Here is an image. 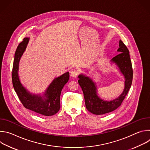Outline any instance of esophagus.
<instances>
[{
  "label": "esophagus",
  "instance_id": "34e87169",
  "mask_svg": "<svg viewBox=\"0 0 150 150\" xmlns=\"http://www.w3.org/2000/svg\"><path fill=\"white\" fill-rule=\"evenodd\" d=\"M78 75V71L76 70H74L71 72V76L73 78H76Z\"/></svg>",
  "mask_w": 150,
  "mask_h": 150
}]
</instances>
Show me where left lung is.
Segmentation results:
<instances>
[{"instance_id": "8db88e82", "label": "left lung", "mask_w": 150, "mask_h": 150, "mask_svg": "<svg viewBox=\"0 0 150 150\" xmlns=\"http://www.w3.org/2000/svg\"><path fill=\"white\" fill-rule=\"evenodd\" d=\"M119 46V48L117 51L119 53L110 60L111 64H115L125 79L123 91L118 97L110 101H106L101 98L97 92L96 82L86 75L81 74L78 75V83L83 93L85 106L87 109L93 114L101 115L117 109L131 87L133 70L129 52L120 40Z\"/></svg>"}]
</instances>
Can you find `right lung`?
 I'll return each instance as SVG.
<instances>
[{"mask_svg": "<svg viewBox=\"0 0 150 150\" xmlns=\"http://www.w3.org/2000/svg\"><path fill=\"white\" fill-rule=\"evenodd\" d=\"M29 40L30 38H24L15 52L12 73L13 86L20 101L26 109L39 115L52 116L60 110L61 91L69 80V73L67 72L55 78L44 93L33 94L29 91L21 83L18 75L20 59L27 48Z\"/></svg>", "mask_w": 150, "mask_h": 150, "instance_id": "1", "label": "right lung"}]
</instances>
